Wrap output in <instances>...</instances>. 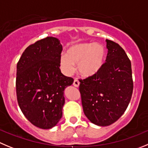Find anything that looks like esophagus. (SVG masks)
I'll return each mask as SVG.
<instances>
[{"instance_id":"34e87169","label":"esophagus","mask_w":148,"mask_h":148,"mask_svg":"<svg viewBox=\"0 0 148 148\" xmlns=\"http://www.w3.org/2000/svg\"><path fill=\"white\" fill-rule=\"evenodd\" d=\"M73 85H74V87H76V88H78V87L79 86V82L77 79H74V83H73Z\"/></svg>"}]
</instances>
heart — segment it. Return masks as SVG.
I'll list each match as a JSON object with an SVG mask.
<instances>
[{
	"label": "heart",
	"mask_w": 148,
	"mask_h": 148,
	"mask_svg": "<svg viewBox=\"0 0 148 148\" xmlns=\"http://www.w3.org/2000/svg\"><path fill=\"white\" fill-rule=\"evenodd\" d=\"M106 49L100 43L81 42L70 46L66 55L60 58V67L63 74L71 75L77 64L79 74L84 77L96 75L104 64Z\"/></svg>",
	"instance_id": "obj_1"
}]
</instances>
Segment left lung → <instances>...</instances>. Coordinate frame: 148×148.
<instances>
[{
  "label": "left lung",
  "mask_w": 148,
  "mask_h": 148,
  "mask_svg": "<svg viewBox=\"0 0 148 148\" xmlns=\"http://www.w3.org/2000/svg\"><path fill=\"white\" fill-rule=\"evenodd\" d=\"M106 63L93 77L79 80L83 111L95 125L107 126L118 121L133 93L132 63L118 44L106 39Z\"/></svg>",
  "instance_id": "obj_1"
}]
</instances>
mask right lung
I'll use <instances>...</instances> for the list:
<instances>
[{
	"label": "right lung",
	"instance_id": "obj_1",
	"mask_svg": "<svg viewBox=\"0 0 148 148\" xmlns=\"http://www.w3.org/2000/svg\"><path fill=\"white\" fill-rule=\"evenodd\" d=\"M60 41L49 36L30 45L16 65L17 101L33 125L49 129L62 118L64 90L74 82L60 69Z\"/></svg>",
	"mask_w": 148,
	"mask_h": 148
}]
</instances>
